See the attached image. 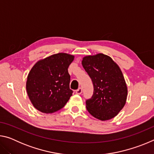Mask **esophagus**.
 <instances>
[{
  "instance_id": "esophagus-1",
  "label": "esophagus",
  "mask_w": 154,
  "mask_h": 154,
  "mask_svg": "<svg viewBox=\"0 0 154 154\" xmlns=\"http://www.w3.org/2000/svg\"><path fill=\"white\" fill-rule=\"evenodd\" d=\"M82 93V88H79L76 90V94H81Z\"/></svg>"
}]
</instances>
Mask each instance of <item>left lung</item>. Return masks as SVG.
Segmentation results:
<instances>
[{"label": "left lung", "instance_id": "1", "mask_svg": "<svg viewBox=\"0 0 154 154\" xmlns=\"http://www.w3.org/2000/svg\"><path fill=\"white\" fill-rule=\"evenodd\" d=\"M82 65L94 85L92 96L85 101L87 110L102 121L114 118L124 106L128 94L119 67L103 54L84 57Z\"/></svg>", "mask_w": 154, "mask_h": 154}]
</instances>
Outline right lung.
Returning a JSON list of instances; mask_svg holds the SVG:
<instances>
[{
  "mask_svg": "<svg viewBox=\"0 0 154 154\" xmlns=\"http://www.w3.org/2000/svg\"><path fill=\"white\" fill-rule=\"evenodd\" d=\"M74 56L58 53L38 61L27 77L26 90L31 103L42 113H51L63 108L72 96L68 68Z\"/></svg>",
  "mask_w": 154,
  "mask_h": 154,
  "instance_id": "obj_1",
  "label": "right lung"
}]
</instances>
